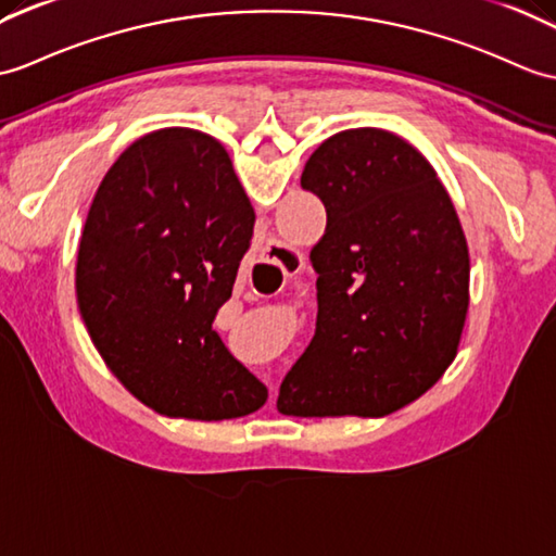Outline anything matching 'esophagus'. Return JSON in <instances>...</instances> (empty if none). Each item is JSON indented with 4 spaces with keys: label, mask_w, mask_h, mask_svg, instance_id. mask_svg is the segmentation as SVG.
I'll use <instances>...</instances> for the list:
<instances>
[{
    "label": "esophagus",
    "mask_w": 556,
    "mask_h": 556,
    "mask_svg": "<svg viewBox=\"0 0 556 556\" xmlns=\"http://www.w3.org/2000/svg\"><path fill=\"white\" fill-rule=\"evenodd\" d=\"M303 265V255L291 249V247H281V243H275L269 247L263 255V261L255 267V279H253V291L255 286L263 293H277L281 289V281L295 275Z\"/></svg>",
    "instance_id": "esophagus-1"
}]
</instances>
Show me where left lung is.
I'll return each instance as SVG.
<instances>
[{"mask_svg": "<svg viewBox=\"0 0 556 556\" xmlns=\"http://www.w3.org/2000/svg\"><path fill=\"white\" fill-rule=\"evenodd\" d=\"M301 187L327 208L309 251L317 327L283 377L287 417H383L409 405L457 355L469 249L433 165L389 130L329 137Z\"/></svg>", "mask_w": 556, "mask_h": 556, "instance_id": "8db88e82", "label": "left lung"}]
</instances>
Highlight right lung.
Segmentation results:
<instances>
[{
    "instance_id": "obj_1",
    "label": "right lung",
    "mask_w": 556,
    "mask_h": 556,
    "mask_svg": "<svg viewBox=\"0 0 556 556\" xmlns=\"http://www.w3.org/2000/svg\"><path fill=\"white\" fill-rule=\"evenodd\" d=\"M255 213L211 135L163 127L103 175L75 267L77 309L103 363L159 415L247 417L267 389L213 329Z\"/></svg>"
}]
</instances>
